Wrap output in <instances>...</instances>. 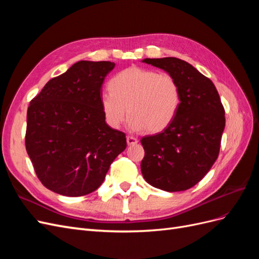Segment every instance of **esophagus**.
Listing matches in <instances>:
<instances>
[{"mask_svg":"<svg viewBox=\"0 0 259 259\" xmlns=\"http://www.w3.org/2000/svg\"><path fill=\"white\" fill-rule=\"evenodd\" d=\"M126 142L128 146H133V145H136L138 143V139L134 136H127L126 137Z\"/></svg>","mask_w":259,"mask_h":259,"instance_id":"esophagus-1","label":"esophagus"}]
</instances>
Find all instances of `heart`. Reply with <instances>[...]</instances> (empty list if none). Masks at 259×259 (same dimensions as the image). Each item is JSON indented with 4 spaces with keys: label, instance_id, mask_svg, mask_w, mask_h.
<instances>
[{
    "label": "heart",
    "instance_id": "obj_1",
    "mask_svg": "<svg viewBox=\"0 0 259 259\" xmlns=\"http://www.w3.org/2000/svg\"><path fill=\"white\" fill-rule=\"evenodd\" d=\"M108 89L101 93L100 106L106 123L112 128H119L128 112L133 131L162 132L173 123L182 104L175 77L151 69H124L111 77Z\"/></svg>",
    "mask_w": 259,
    "mask_h": 259
}]
</instances>
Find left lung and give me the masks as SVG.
Segmentation results:
<instances>
[{
  "mask_svg": "<svg viewBox=\"0 0 259 259\" xmlns=\"http://www.w3.org/2000/svg\"><path fill=\"white\" fill-rule=\"evenodd\" d=\"M144 62L173 75L182 92L178 113L167 128L140 139L145 156L140 164L148 184L176 192L190 189L218 158L225 128V109L208 77L175 57L146 58Z\"/></svg>",
  "mask_w": 259,
  "mask_h": 259,
  "instance_id": "8db88e82",
  "label": "left lung"
}]
</instances>
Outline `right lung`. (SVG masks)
<instances>
[{
    "mask_svg": "<svg viewBox=\"0 0 259 259\" xmlns=\"http://www.w3.org/2000/svg\"><path fill=\"white\" fill-rule=\"evenodd\" d=\"M114 66L77 61L30 101L26 150L48 189L67 197L95 191L126 148L125 133L109 126L100 106L101 85Z\"/></svg>",
    "mask_w": 259,
    "mask_h": 259,
    "instance_id": "add662e5",
    "label": "right lung"
}]
</instances>
